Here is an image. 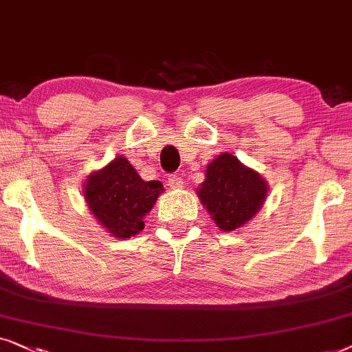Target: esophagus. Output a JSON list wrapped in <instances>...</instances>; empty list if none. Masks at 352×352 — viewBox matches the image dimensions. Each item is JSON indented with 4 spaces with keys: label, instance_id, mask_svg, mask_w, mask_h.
<instances>
[{
    "label": "esophagus",
    "instance_id": "esophagus-1",
    "mask_svg": "<svg viewBox=\"0 0 352 352\" xmlns=\"http://www.w3.org/2000/svg\"><path fill=\"white\" fill-rule=\"evenodd\" d=\"M184 179H182L180 175H175V173H172V175H168V180H167V185L170 186V188H182L184 186Z\"/></svg>",
    "mask_w": 352,
    "mask_h": 352
}]
</instances>
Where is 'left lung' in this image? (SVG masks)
<instances>
[{
	"instance_id": "left-lung-1",
	"label": "left lung",
	"mask_w": 352,
	"mask_h": 352,
	"mask_svg": "<svg viewBox=\"0 0 352 352\" xmlns=\"http://www.w3.org/2000/svg\"><path fill=\"white\" fill-rule=\"evenodd\" d=\"M198 195L217 227L232 232L256 215L267 196V185L259 173L223 153L208 166Z\"/></svg>"
}]
</instances>
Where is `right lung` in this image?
Returning a JSON list of instances; mask_svg holds the SVG:
<instances>
[{
    "mask_svg": "<svg viewBox=\"0 0 352 352\" xmlns=\"http://www.w3.org/2000/svg\"><path fill=\"white\" fill-rule=\"evenodd\" d=\"M164 191L161 182H144L125 157H116L90 175L85 198L91 214L117 238H130L144 228L143 217Z\"/></svg>",
    "mask_w": 352,
    "mask_h": 352,
    "instance_id": "obj_1",
    "label": "right lung"
}]
</instances>
